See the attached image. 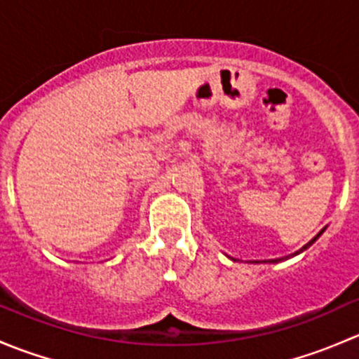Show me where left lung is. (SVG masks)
Listing matches in <instances>:
<instances>
[{
	"mask_svg": "<svg viewBox=\"0 0 359 359\" xmlns=\"http://www.w3.org/2000/svg\"><path fill=\"white\" fill-rule=\"evenodd\" d=\"M323 231H325V229H321V231H320V233H318V234H316V236H314V238H313V240H311V241H309V243H306V245H304V247H302V248H300V250H297V252H295V253H292V257H293V255H299V253H300V252H304V250H306V248H309V247H311V245H313V243H314V241H316V240H318V238H320V236H321V234H323ZM288 257H290V255H288ZM288 257H285V259H288ZM285 259H283V257H281V259H271V260H264V262H273V264H274V262H281V260H285ZM257 264H259V262H257Z\"/></svg>",
	"mask_w": 359,
	"mask_h": 359,
	"instance_id": "obj_1",
	"label": "left lung"
}]
</instances>
